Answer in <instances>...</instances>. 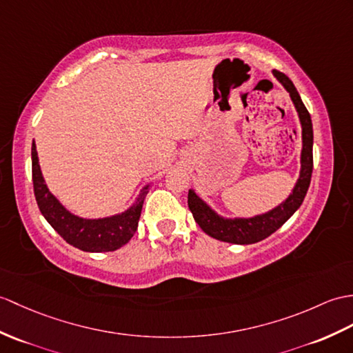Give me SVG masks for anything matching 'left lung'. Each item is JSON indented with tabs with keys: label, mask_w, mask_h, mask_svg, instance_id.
<instances>
[{
	"label": "left lung",
	"mask_w": 353,
	"mask_h": 353,
	"mask_svg": "<svg viewBox=\"0 0 353 353\" xmlns=\"http://www.w3.org/2000/svg\"><path fill=\"white\" fill-rule=\"evenodd\" d=\"M272 75L285 88V92L290 94V99L299 117L302 129L299 177L292 192L283 203L265 212V214L250 218H227L219 215L209 203L204 201L191 188L190 192H188V208L192 212L195 223L200 225L204 233L210 237H215L218 241L236 245H250L266 239L299 209L308 191L311 173H313V123H311L310 112L307 111L304 102H302L296 87L293 85L289 77H285L284 73L278 70H272Z\"/></svg>",
	"instance_id": "obj_1"
}]
</instances>
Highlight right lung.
<instances>
[{
    "label": "right lung",
    "mask_w": 353,
    "mask_h": 353,
    "mask_svg": "<svg viewBox=\"0 0 353 353\" xmlns=\"http://www.w3.org/2000/svg\"><path fill=\"white\" fill-rule=\"evenodd\" d=\"M31 163L37 206L45 219L65 242L87 252H106L121 248L135 234L143 203L152 183L141 188L135 201L126 210L103 218H83L65 209L49 191L40 170L34 141L31 145Z\"/></svg>",
    "instance_id": "1"
}]
</instances>
